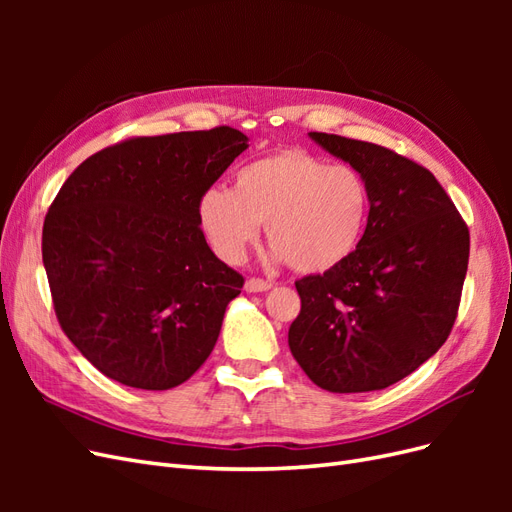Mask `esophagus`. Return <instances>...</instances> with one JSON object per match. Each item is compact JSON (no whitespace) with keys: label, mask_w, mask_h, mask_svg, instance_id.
<instances>
[{"label":"esophagus","mask_w":512,"mask_h":512,"mask_svg":"<svg viewBox=\"0 0 512 512\" xmlns=\"http://www.w3.org/2000/svg\"><path fill=\"white\" fill-rule=\"evenodd\" d=\"M271 288H273V284L267 280H260V277H250V280L245 282L247 292H267Z\"/></svg>","instance_id":"1"}]
</instances>
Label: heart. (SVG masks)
Masks as SVG:
<instances>
[{
  "instance_id": "b5f03b06",
  "label": "heart",
  "mask_w": 512,
  "mask_h": 512,
  "mask_svg": "<svg viewBox=\"0 0 512 512\" xmlns=\"http://www.w3.org/2000/svg\"><path fill=\"white\" fill-rule=\"evenodd\" d=\"M198 224L228 265L245 258L265 224L277 258L299 273H327L361 245L371 215V188L348 164L329 166L301 149H282L243 164L235 188H209Z\"/></svg>"
}]
</instances>
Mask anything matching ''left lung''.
Listing matches in <instances>:
<instances>
[{"instance_id": "obj_1", "label": "left lung", "mask_w": 512, "mask_h": 512, "mask_svg": "<svg viewBox=\"0 0 512 512\" xmlns=\"http://www.w3.org/2000/svg\"><path fill=\"white\" fill-rule=\"evenodd\" d=\"M309 136L363 173L371 215L344 265L294 282L301 312L288 346L324 391H380L410 376L451 335L470 230L425 166L374 143Z\"/></svg>"}]
</instances>
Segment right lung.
<instances>
[{
	"label": "right lung",
	"instance_id": "1",
	"mask_svg": "<svg viewBox=\"0 0 512 512\" xmlns=\"http://www.w3.org/2000/svg\"><path fill=\"white\" fill-rule=\"evenodd\" d=\"M245 149L228 126L136 136L61 185L42 262L61 329L104 376L168 391L207 361L245 280L211 252L196 209Z\"/></svg>",
	"mask_w": 512,
	"mask_h": 512
}]
</instances>
